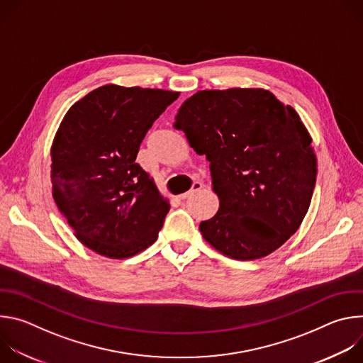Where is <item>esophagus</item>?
<instances>
[{"instance_id":"34e87169","label":"esophagus","mask_w":363,"mask_h":363,"mask_svg":"<svg viewBox=\"0 0 363 363\" xmlns=\"http://www.w3.org/2000/svg\"><path fill=\"white\" fill-rule=\"evenodd\" d=\"M201 189H202V184H201L199 181H195V182L192 184V188H191L188 192L178 195V198H179V199H186V198L192 196L195 192H198V191H201Z\"/></svg>"}]
</instances>
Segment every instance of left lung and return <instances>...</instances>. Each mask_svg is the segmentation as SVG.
<instances>
[{
    "instance_id": "obj_1",
    "label": "left lung",
    "mask_w": 363,
    "mask_h": 363,
    "mask_svg": "<svg viewBox=\"0 0 363 363\" xmlns=\"http://www.w3.org/2000/svg\"><path fill=\"white\" fill-rule=\"evenodd\" d=\"M198 155L210 161L218 213L202 237L234 260L266 257L300 227L318 164L297 112L264 89L201 90L175 116Z\"/></svg>"
}]
</instances>
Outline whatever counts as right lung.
I'll return each instance as SVG.
<instances>
[{"label":"right lung","instance_id":"1","mask_svg":"<svg viewBox=\"0 0 363 363\" xmlns=\"http://www.w3.org/2000/svg\"><path fill=\"white\" fill-rule=\"evenodd\" d=\"M178 91L106 84L69 109L51 146L53 198L77 240L109 258L158 238L169 211L136 164L139 146Z\"/></svg>","mask_w":363,"mask_h":363}]
</instances>
